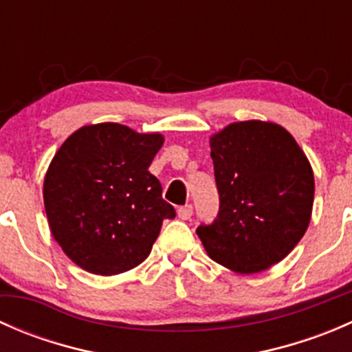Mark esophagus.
Instances as JSON below:
<instances>
[{
    "label": "esophagus",
    "mask_w": 352,
    "mask_h": 352,
    "mask_svg": "<svg viewBox=\"0 0 352 352\" xmlns=\"http://www.w3.org/2000/svg\"><path fill=\"white\" fill-rule=\"evenodd\" d=\"M192 212H194V209H192V206H190V204L182 206V208L177 209V216H179L180 219H189L190 216H192Z\"/></svg>",
    "instance_id": "34e87169"
}]
</instances>
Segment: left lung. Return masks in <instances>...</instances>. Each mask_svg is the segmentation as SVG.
Masks as SVG:
<instances>
[{"label": "left lung", "instance_id": "obj_1", "mask_svg": "<svg viewBox=\"0 0 352 352\" xmlns=\"http://www.w3.org/2000/svg\"><path fill=\"white\" fill-rule=\"evenodd\" d=\"M219 212L196 230L214 262L239 274L278 264L310 225L315 180L307 155L283 126L242 120L209 138Z\"/></svg>", "mask_w": 352, "mask_h": 352}]
</instances>
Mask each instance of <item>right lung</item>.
Returning a JSON list of instances; mask_svg holds the SVG:
<instances>
[{
    "mask_svg": "<svg viewBox=\"0 0 352 352\" xmlns=\"http://www.w3.org/2000/svg\"><path fill=\"white\" fill-rule=\"evenodd\" d=\"M165 138L117 122L74 131L44 179L49 228L63 252L91 274L113 276L150 255L163 219L175 209L163 201L150 173Z\"/></svg>",
    "mask_w": 352,
    "mask_h": 352,
    "instance_id": "right-lung-1",
    "label": "right lung"
}]
</instances>
